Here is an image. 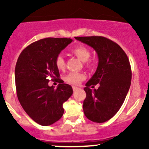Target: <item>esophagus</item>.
I'll return each mask as SVG.
<instances>
[{
    "label": "esophagus",
    "mask_w": 149,
    "mask_h": 149,
    "mask_svg": "<svg viewBox=\"0 0 149 149\" xmlns=\"http://www.w3.org/2000/svg\"><path fill=\"white\" fill-rule=\"evenodd\" d=\"M77 89H79V88H78L77 86H73V91H76V90Z\"/></svg>",
    "instance_id": "esophagus-1"
}]
</instances>
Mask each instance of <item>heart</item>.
<instances>
[{"label": "heart", "mask_w": 149, "mask_h": 149, "mask_svg": "<svg viewBox=\"0 0 149 149\" xmlns=\"http://www.w3.org/2000/svg\"><path fill=\"white\" fill-rule=\"evenodd\" d=\"M71 53L74 55L77 58H79L82 62H88V59L91 55V52L89 49L87 47L82 45H79L73 47L70 50ZM91 63L88 62V65H90ZM55 65L59 70H64L65 68V61L64 59L63 56L61 55H59L55 59ZM85 76L82 73H68L65 76V81L68 83H70L71 84H78L79 82L84 80Z\"/></svg>", "instance_id": "obj_1"}]
</instances>
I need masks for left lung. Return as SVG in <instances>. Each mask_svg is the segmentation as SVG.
Instances as JSON below:
<instances>
[{
  "label": "left lung",
  "mask_w": 149,
  "mask_h": 149,
  "mask_svg": "<svg viewBox=\"0 0 149 149\" xmlns=\"http://www.w3.org/2000/svg\"><path fill=\"white\" fill-rule=\"evenodd\" d=\"M75 39L93 47L99 58L98 66L84 88V115L94 123H104L112 118L124 102L131 84L128 58L117 43L104 37H76ZM100 84L98 90L91 85ZM94 87V86H92Z\"/></svg>",
  "instance_id": "1"
}]
</instances>
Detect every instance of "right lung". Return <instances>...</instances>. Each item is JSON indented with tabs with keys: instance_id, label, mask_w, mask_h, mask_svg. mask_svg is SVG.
Returning <instances> with one entry per match:
<instances>
[{
	"instance_id": "add662e5",
	"label": "right lung",
	"mask_w": 149,
	"mask_h": 149,
	"mask_svg": "<svg viewBox=\"0 0 149 149\" xmlns=\"http://www.w3.org/2000/svg\"><path fill=\"white\" fill-rule=\"evenodd\" d=\"M70 38L42 39L26 47L15 68L16 94L26 114L38 124L50 125L63 116V104L73 94L71 86L63 84L55 65L61 51L72 42ZM50 77L61 84L48 85Z\"/></svg>"
}]
</instances>
